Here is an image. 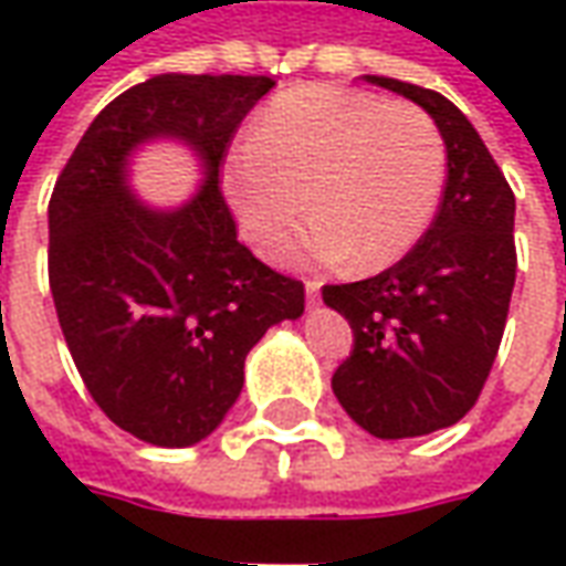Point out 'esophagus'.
I'll list each match as a JSON object with an SVG mask.
<instances>
[{
	"mask_svg": "<svg viewBox=\"0 0 566 566\" xmlns=\"http://www.w3.org/2000/svg\"><path fill=\"white\" fill-rule=\"evenodd\" d=\"M318 296H321V284L318 282H306L308 306H318Z\"/></svg>",
	"mask_w": 566,
	"mask_h": 566,
	"instance_id": "34e87169",
	"label": "esophagus"
}]
</instances>
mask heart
<instances>
[{
	"label": "heart",
	"mask_w": 566,
	"mask_h": 566,
	"mask_svg": "<svg viewBox=\"0 0 566 566\" xmlns=\"http://www.w3.org/2000/svg\"><path fill=\"white\" fill-rule=\"evenodd\" d=\"M446 145L418 105L306 84L279 93L223 160L239 230L275 254L303 211L315 214L287 248L294 263L376 272L409 254L433 221Z\"/></svg>",
	"instance_id": "1"
}]
</instances>
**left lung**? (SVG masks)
Masks as SVG:
<instances>
[{
	"instance_id": "1",
	"label": "left lung",
	"mask_w": 566,
	"mask_h": 566,
	"mask_svg": "<svg viewBox=\"0 0 566 566\" xmlns=\"http://www.w3.org/2000/svg\"><path fill=\"white\" fill-rule=\"evenodd\" d=\"M421 105L446 142V190L430 230L391 270L324 284L355 333L333 373L352 421L379 439L458 424L485 388L515 284V197L473 124L442 93L364 75Z\"/></svg>"
}]
</instances>
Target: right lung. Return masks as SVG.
<instances>
[{"label":"right lung","instance_id":"obj_1","mask_svg":"<svg viewBox=\"0 0 566 566\" xmlns=\"http://www.w3.org/2000/svg\"><path fill=\"white\" fill-rule=\"evenodd\" d=\"M266 75H154L96 115L48 206V279L87 391L120 430L160 449L206 439L245 381V357L306 308L303 282L239 239L218 172ZM175 138L200 157L185 207L154 210L128 187V157Z\"/></svg>","mask_w":566,"mask_h":566}]
</instances>
